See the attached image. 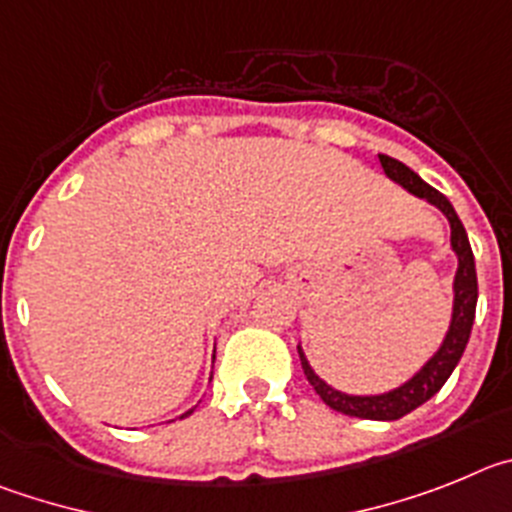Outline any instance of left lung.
Returning a JSON list of instances; mask_svg holds the SVG:
<instances>
[{
    "mask_svg": "<svg viewBox=\"0 0 512 512\" xmlns=\"http://www.w3.org/2000/svg\"><path fill=\"white\" fill-rule=\"evenodd\" d=\"M380 165L390 181L403 186L405 191L418 196V199L436 206V209L449 219L451 250H454V255H457L454 306H451L449 331H446L444 342H441V347L436 349L434 357L428 359L426 365H423L411 380H405L403 385L388 390V393H377V395H349V393H342V390L331 388L329 382L321 380V377L313 372V367L308 365V359L301 347H298V354H301V365H303V372H306L308 382H311L313 390L319 393V398L324 400L329 408L354 418H370V421H398V418H403L405 413L416 411L418 405L426 403L428 398H434V395L444 388V382L449 380L454 367L459 365V359H462L464 347H467L469 334H472V324H474V308H477V270H474V255H472V247H469L467 229H464L462 219H459L457 211H454V206H451V201L446 199L444 193H439L436 188L428 186L418 173H413L408 165L390 158V155H380Z\"/></svg>",
    "mask_w": 512,
    "mask_h": 512,
    "instance_id": "8db88e82",
    "label": "left lung"
}]
</instances>
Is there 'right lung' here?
<instances>
[{
    "label": "right lung",
    "mask_w": 512,
    "mask_h": 512,
    "mask_svg": "<svg viewBox=\"0 0 512 512\" xmlns=\"http://www.w3.org/2000/svg\"><path fill=\"white\" fill-rule=\"evenodd\" d=\"M191 413H193V408H191V411H186V413H183V416H181V418H186V416H191Z\"/></svg>",
    "instance_id": "obj_1"
}]
</instances>
